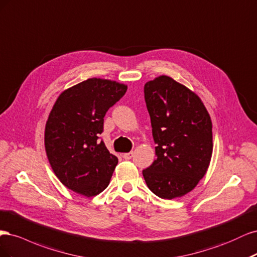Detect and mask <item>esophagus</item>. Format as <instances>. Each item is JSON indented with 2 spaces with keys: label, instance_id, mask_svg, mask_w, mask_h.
<instances>
[{
  "label": "esophagus",
  "instance_id": "esophagus-1",
  "mask_svg": "<svg viewBox=\"0 0 257 257\" xmlns=\"http://www.w3.org/2000/svg\"><path fill=\"white\" fill-rule=\"evenodd\" d=\"M122 157H123V158H125V159H131L132 157H134V153H132V152L126 153V154L122 155Z\"/></svg>",
  "mask_w": 257,
  "mask_h": 257
}]
</instances>
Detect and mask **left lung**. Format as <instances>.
I'll return each mask as SVG.
<instances>
[{"instance_id": "obj_1", "label": "left lung", "mask_w": 257, "mask_h": 257, "mask_svg": "<svg viewBox=\"0 0 257 257\" xmlns=\"http://www.w3.org/2000/svg\"><path fill=\"white\" fill-rule=\"evenodd\" d=\"M144 97L157 159L143 170L151 191L164 200L184 196L209 167L212 123L201 98L168 76L148 81Z\"/></svg>"}]
</instances>
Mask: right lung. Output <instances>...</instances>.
I'll use <instances>...</instances> for the list:
<instances>
[{
    "label": "right lung",
    "instance_id": "add662e5",
    "mask_svg": "<svg viewBox=\"0 0 257 257\" xmlns=\"http://www.w3.org/2000/svg\"><path fill=\"white\" fill-rule=\"evenodd\" d=\"M126 90L116 81L92 78L56 99L46 123V153L56 177L73 192L90 197L109 186L118 159L99 135L106 111Z\"/></svg>",
    "mask_w": 257,
    "mask_h": 257
}]
</instances>
